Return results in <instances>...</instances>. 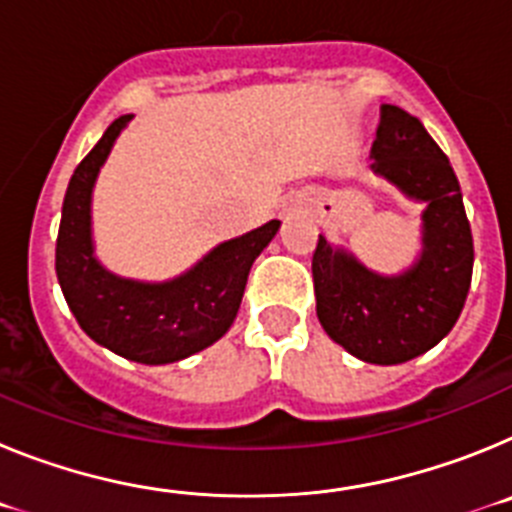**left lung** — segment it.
<instances>
[{"label": "left lung", "mask_w": 512, "mask_h": 512, "mask_svg": "<svg viewBox=\"0 0 512 512\" xmlns=\"http://www.w3.org/2000/svg\"><path fill=\"white\" fill-rule=\"evenodd\" d=\"M372 171L425 202L423 251L382 277L323 235L312 253L318 320L338 346L369 364H402L436 346L459 320L472 284L474 243L459 179L418 117L382 104Z\"/></svg>", "instance_id": "left-lung-1"}]
</instances>
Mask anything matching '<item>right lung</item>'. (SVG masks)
I'll return each mask as SVG.
<instances>
[{
    "mask_svg": "<svg viewBox=\"0 0 512 512\" xmlns=\"http://www.w3.org/2000/svg\"><path fill=\"white\" fill-rule=\"evenodd\" d=\"M130 120L133 115L117 117L71 176L56 241V274L76 323L92 341L138 364H171L228 333L248 271L277 235L279 220L220 243L169 282H135L104 269L92 243V189Z\"/></svg>",
    "mask_w": 512,
    "mask_h": 512,
    "instance_id": "right-lung-1",
    "label": "right lung"
}]
</instances>
